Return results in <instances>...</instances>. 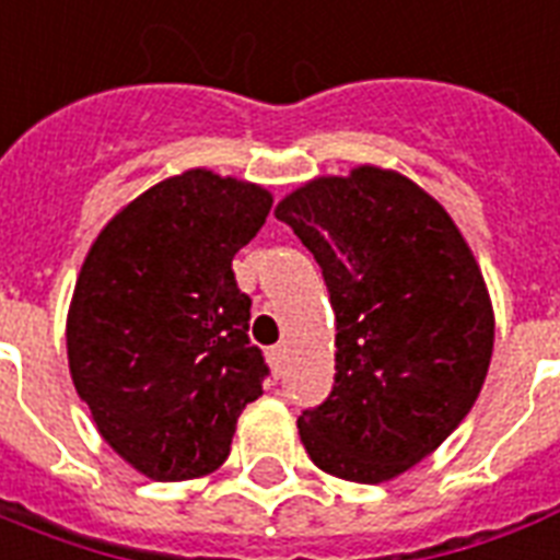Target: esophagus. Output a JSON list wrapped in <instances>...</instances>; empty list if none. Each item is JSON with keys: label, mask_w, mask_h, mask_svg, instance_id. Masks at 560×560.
<instances>
[{"label": "esophagus", "mask_w": 560, "mask_h": 560, "mask_svg": "<svg viewBox=\"0 0 560 560\" xmlns=\"http://www.w3.org/2000/svg\"><path fill=\"white\" fill-rule=\"evenodd\" d=\"M268 358H271V366H275V373L277 375L283 373V364H285V347H283V343H277V347H271Z\"/></svg>", "instance_id": "1"}]
</instances>
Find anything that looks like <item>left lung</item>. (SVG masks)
Returning a JSON list of instances; mask_svg holds the SVG:
<instances>
[{
	"mask_svg": "<svg viewBox=\"0 0 560 560\" xmlns=\"http://www.w3.org/2000/svg\"><path fill=\"white\" fill-rule=\"evenodd\" d=\"M324 275L335 384L298 419L317 468L352 482L407 471L477 401L494 315L471 248L410 178L358 167L277 205Z\"/></svg>",
	"mask_w": 560,
	"mask_h": 560,
	"instance_id": "left-lung-1",
	"label": "left lung"
}]
</instances>
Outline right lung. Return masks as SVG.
<instances>
[{
    "mask_svg": "<svg viewBox=\"0 0 560 560\" xmlns=\"http://www.w3.org/2000/svg\"><path fill=\"white\" fill-rule=\"evenodd\" d=\"M268 210L262 187L187 170L120 210L80 268L71 378L103 440L153 480L219 468L262 396L268 364L231 262Z\"/></svg>",
    "mask_w": 560,
    "mask_h": 560,
    "instance_id": "add662e5",
    "label": "right lung"
}]
</instances>
